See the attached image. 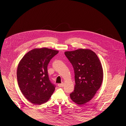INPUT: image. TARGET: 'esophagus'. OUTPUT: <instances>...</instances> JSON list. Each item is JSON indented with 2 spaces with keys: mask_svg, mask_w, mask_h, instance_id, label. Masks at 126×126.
Listing matches in <instances>:
<instances>
[{
  "mask_svg": "<svg viewBox=\"0 0 126 126\" xmlns=\"http://www.w3.org/2000/svg\"><path fill=\"white\" fill-rule=\"evenodd\" d=\"M58 86L59 87H62L64 86V84L63 83H61V84H58Z\"/></svg>",
  "mask_w": 126,
  "mask_h": 126,
  "instance_id": "esophagus-1",
  "label": "esophagus"
}]
</instances>
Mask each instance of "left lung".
<instances>
[{
	"label": "left lung",
	"mask_w": 126,
	"mask_h": 126,
	"mask_svg": "<svg viewBox=\"0 0 126 126\" xmlns=\"http://www.w3.org/2000/svg\"><path fill=\"white\" fill-rule=\"evenodd\" d=\"M74 69L76 85L70 94L71 100L78 105L90 101L100 88L103 70L98 57L88 49L64 52Z\"/></svg>",
	"instance_id": "8db88e82"
}]
</instances>
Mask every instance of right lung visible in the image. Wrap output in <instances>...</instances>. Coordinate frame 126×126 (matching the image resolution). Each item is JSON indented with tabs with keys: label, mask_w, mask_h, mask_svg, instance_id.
<instances>
[{
	"label": "right lung",
	"mask_w": 126,
	"mask_h": 126,
	"mask_svg": "<svg viewBox=\"0 0 126 126\" xmlns=\"http://www.w3.org/2000/svg\"><path fill=\"white\" fill-rule=\"evenodd\" d=\"M59 52L47 48H35L29 51L20 61L17 70L19 87L27 100L34 105L48 101L56 86L50 81L47 65Z\"/></svg>",
	"instance_id": "add662e5"
}]
</instances>
